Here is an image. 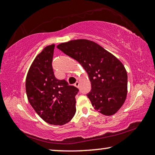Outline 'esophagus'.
<instances>
[{"instance_id":"34e87169","label":"esophagus","mask_w":155,"mask_h":155,"mask_svg":"<svg viewBox=\"0 0 155 155\" xmlns=\"http://www.w3.org/2000/svg\"><path fill=\"white\" fill-rule=\"evenodd\" d=\"M74 85H75V86L77 87H78V86H79V82H78V81L76 82V83H74Z\"/></svg>"}]
</instances>
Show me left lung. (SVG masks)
Segmentation results:
<instances>
[{"label": "left lung", "instance_id": "8db88e82", "mask_svg": "<svg viewBox=\"0 0 155 155\" xmlns=\"http://www.w3.org/2000/svg\"><path fill=\"white\" fill-rule=\"evenodd\" d=\"M57 48L77 61L86 71L92 87L87 96L96 110L111 116L121 108L127 92V74L121 61L86 39L61 43Z\"/></svg>", "mask_w": 155, "mask_h": 155}]
</instances>
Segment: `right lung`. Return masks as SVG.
Here are the masks:
<instances>
[{"label": "right lung", "instance_id": "obj_1", "mask_svg": "<svg viewBox=\"0 0 155 155\" xmlns=\"http://www.w3.org/2000/svg\"><path fill=\"white\" fill-rule=\"evenodd\" d=\"M55 45H48L36 56L27 74L25 89L29 104L48 124L62 126L76 113L78 89L55 77L52 58Z\"/></svg>", "mask_w": 155, "mask_h": 155}]
</instances>
